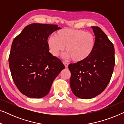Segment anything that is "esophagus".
<instances>
[{
    "mask_svg": "<svg viewBox=\"0 0 124 124\" xmlns=\"http://www.w3.org/2000/svg\"><path fill=\"white\" fill-rule=\"evenodd\" d=\"M63 63H64V65H65V67L66 68H67L68 67V64L67 62H64Z\"/></svg>",
    "mask_w": 124,
    "mask_h": 124,
    "instance_id": "1",
    "label": "esophagus"
}]
</instances>
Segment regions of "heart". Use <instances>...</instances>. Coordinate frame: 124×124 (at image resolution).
<instances>
[{
	"label": "heart",
	"instance_id": "obj_1",
	"mask_svg": "<svg viewBox=\"0 0 124 124\" xmlns=\"http://www.w3.org/2000/svg\"><path fill=\"white\" fill-rule=\"evenodd\" d=\"M95 37L91 33L82 30L64 28L56 33V37L50 36L47 44L51 54L57 56L65 50L67 56L75 62L87 60L95 47Z\"/></svg>",
	"mask_w": 124,
	"mask_h": 124
}]
</instances>
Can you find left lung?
I'll return each mask as SVG.
<instances>
[{
    "label": "left lung",
    "instance_id": "8db88e82",
    "mask_svg": "<svg viewBox=\"0 0 124 124\" xmlns=\"http://www.w3.org/2000/svg\"><path fill=\"white\" fill-rule=\"evenodd\" d=\"M95 36V47L91 55L82 62L70 64V86L74 95L91 99L104 90L114 69L115 48L107 35L98 26L91 27Z\"/></svg>",
    "mask_w": 124,
    "mask_h": 124
}]
</instances>
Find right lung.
Returning a JSON list of instances; mask_svg holds the SVG:
<instances>
[{
    "label": "right lung",
    "instance_id": "obj_1",
    "mask_svg": "<svg viewBox=\"0 0 124 124\" xmlns=\"http://www.w3.org/2000/svg\"><path fill=\"white\" fill-rule=\"evenodd\" d=\"M56 25L34 23L14 39L9 56L12 77L22 94L41 98L50 92L52 84L65 66L49 52L47 39Z\"/></svg>",
    "mask_w": 124,
    "mask_h": 124
}]
</instances>
